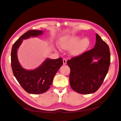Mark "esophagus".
Masks as SVG:
<instances>
[{"mask_svg": "<svg viewBox=\"0 0 121 121\" xmlns=\"http://www.w3.org/2000/svg\"><path fill=\"white\" fill-rule=\"evenodd\" d=\"M63 63L64 65H65L67 64V60L65 59H63Z\"/></svg>", "mask_w": 121, "mask_h": 121, "instance_id": "1", "label": "esophagus"}]
</instances>
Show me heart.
Returning <instances> with one entry per match:
<instances>
[{
  "label": "heart",
  "instance_id": "1",
  "mask_svg": "<svg viewBox=\"0 0 121 121\" xmlns=\"http://www.w3.org/2000/svg\"><path fill=\"white\" fill-rule=\"evenodd\" d=\"M78 35H70L62 37L60 40V45L64 49H70V53L73 56H80L86 52L90 46L89 38Z\"/></svg>",
  "mask_w": 121,
  "mask_h": 121
}]
</instances>
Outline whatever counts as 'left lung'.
Returning a JSON list of instances; mask_svg holds the SVG:
<instances>
[{
    "mask_svg": "<svg viewBox=\"0 0 121 121\" xmlns=\"http://www.w3.org/2000/svg\"><path fill=\"white\" fill-rule=\"evenodd\" d=\"M94 60L97 61H93ZM69 80L73 90L80 94L94 93L102 84L110 65L108 45L98 34L94 48L67 61Z\"/></svg>",
    "mask_w": 121,
    "mask_h": 121,
    "instance_id": "8db88e82",
    "label": "left lung"
}]
</instances>
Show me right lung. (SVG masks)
<instances>
[{"label":"right lung","instance_id":"1","mask_svg":"<svg viewBox=\"0 0 121 121\" xmlns=\"http://www.w3.org/2000/svg\"><path fill=\"white\" fill-rule=\"evenodd\" d=\"M42 30H29L19 38L12 47L11 64L14 76L25 90L29 93L38 94L46 92L52 83L56 72L63 65L62 59L47 58L39 67L34 70H26L18 61L17 51L22 40L43 34Z\"/></svg>","mask_w":121,"mask_h":121}]
</instances>
